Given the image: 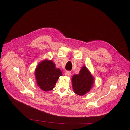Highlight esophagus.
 Instances as JSON below:
<instances>
[{
	"mask_svg": "<svg viewBox=\"0 0 130 130\" xmlns=\"http://www.w3.org/2000/svg\"><path fill=\"white\" fill-rule=\"evenodd\" d=\"M65 75L66 76L69 77V76H70L71 75V72H69V71H67V72H66L65 73Z\"/></svg>",
	"mask_w": 130,
	"mask_h": 130,
	"instance_id": "34e87169",
	"label": "esophagus"
}]
</instances>
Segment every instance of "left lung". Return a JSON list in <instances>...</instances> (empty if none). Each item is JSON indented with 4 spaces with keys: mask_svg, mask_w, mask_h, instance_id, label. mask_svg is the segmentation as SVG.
Listing matches in <instances>:
<instances>
[{
    "mask_svg": "<svg viewBox=\"0 0 130 130\" xmlns=\"http://www.w3.org/2000/svg\"><path fill=\"white\" fill-rule=\"evenodd\" d=\"M72 83L74 93L83 96L91 90L94 84V78L90 71L84 65L78 74L73 76Z\"/></svg>",
    "mask_w": 130,
    "mask_h": 130,
    "instance_id": "1",
    "label": "left lung"
}]
</instances>
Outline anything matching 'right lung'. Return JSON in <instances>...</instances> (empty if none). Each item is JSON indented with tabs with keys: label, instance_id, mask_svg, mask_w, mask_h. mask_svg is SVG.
<instances>
[{
	"label": "right lung",
	"instance_id": "add662e5",
	"mask_svg": "<svg viewBox=\"0 0 130 130\" xmlns=\"http://www.w3.org/2000/svg\"><path fill=\"white\" fill-rule=\"evenodd\" d=\"M60 76H62L60 70L56 67L52 60L47 59L40 61L35 70L37 85L45 92L53 89Z\"/></svg>",
	"mask_w": 130,
	"mask_h": 130
}]
</instances>
